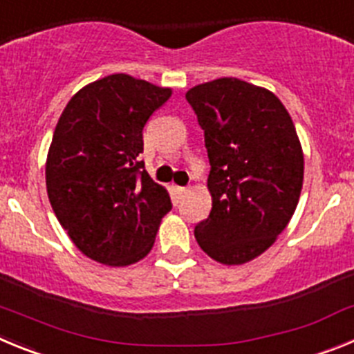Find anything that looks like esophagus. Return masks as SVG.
Here are the masks:
<instances>
[{"mask_svg":"<svg viewBox=\"0 0 354 354\" xmlns=\"http://www.w3.org/2000/svg\"><path fill=\"white\" fill-rule=\"evenodd\" d=\"M187 187H183V186H175V195H177V198H183V196L187 195Z\"/></svg>","mask_w":354,"mask_h":354,"instance_id":"esophagus-1","label":"esophagus"}]
</instances>
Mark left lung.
I'll return each mask as SVG.
<instances>
[{"mask_svg": "<svg viewBox=\"0 0 354 354\" xmlns=\"http://www.w3.org/2000/svg\"><path fill=\"white\" fill-rule=\"evenodd\" d=\"M204 129L212 209L195 227L200 248L245 264L270 248L298 205L303 152L292 118L270 90L236 77L186 93Z\"/></svg>", "mask_w": 354, "mask_h": 354, "instance_id": "left-lung-1", "label": "left lung"}]
</instances>
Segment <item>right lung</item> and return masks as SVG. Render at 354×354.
I'll return each mask as SVG.
<instances>
[{"label":"right lung","mask_w":354,"mask_h":354,"mask_svg":"<svg viewBox=\"0 0 354 354\" xmlns=\"http://www.w3.org/2000/svg\"><path fill=\"white\" fill-rule=\"evenodd\" d=\"M170 95L111 74L81 88L56 124L46 162L49 202L72 243L101 264L142 261L171 209L140 161L143 127Z\"/></svg>","instance_id":"right-lung-1"}]
</instances>
